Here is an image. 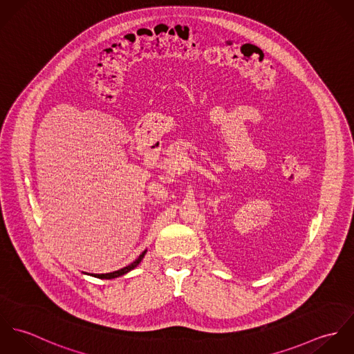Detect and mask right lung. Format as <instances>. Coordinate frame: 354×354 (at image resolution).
I'll list each match as a JSON object with an SVG mask.
<instances>
[{
  "label": "right lung",
  "mask_w": 354,
  "mask_h": 354,
  "mask_svg": "<svg viewBox=\"0 0 354 354\" xmlns=\"http://www.w3.org/2000/svg\"><path fill=\"white\" fill-rule=\"evenodd\" d=\"M147 251H145V252L140 253V256L133 261V263H131L129 266H127V267H124V268H121V270H117V271H113V272H107V274H95L94 277H97V278H101V279H111V278H117V277H121V275H124V274H127V272H129L131 270H133L140 261H142V259L145 257V254H146Z\"/></svg>",
  "instance_id": "obj_1"
}]
</instances>
